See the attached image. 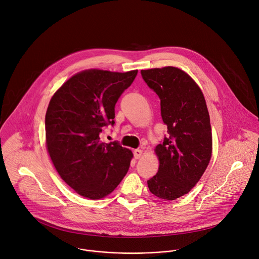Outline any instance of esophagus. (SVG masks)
I'll use <instances>...</instances> for the list:
<instances>
[{
  "label": "esophagus",
  "mask_w": 259,
  "mask_h": 259,
  "mask_svg": "<svg viewBox=\"0 0 259 259\" xmlns=\"http://www.w3.org/2000/svg\"><path fill=\"white\" fill-rule=\"evenodd\" d=\"M142 154H143V151L141 149H135L134 150V156H135L136 160H139V158L142 156Z\"/></svg>",
  "instance_id": "34e87169"
}]
</instances>
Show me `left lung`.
Returning <instances> with one entry per match:
<instances>
[{
    "label": "left lung",
    "instance_id": "8db88e82",
    "mask_svg": "<svg viewBox=\"0 0 259 259\" xmlns=\"http://www.w3.org/2000/svg\"><path fill=\"white\" fill-rule=\"evenodd\" d=\"M147 86L161 101L168 136L155 147L157 173L147 181L149 191L164 200H175L199 182L211 157L212 138L204 96L194 79L168 66L141 70Z\"/></svg>",
    "mask_w": 259,
    "mask_h": 259
}]
</instances>
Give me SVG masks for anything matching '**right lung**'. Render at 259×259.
<instances>
[{"label": "right lung", "instance_id": "add662e5", "mask_svg": "<svg viewBox=\"0 0 259 259\" xmlns=\"http://www.w3.org/2000/svg\"><path fill=\"white\" fill-rule=\"evenodd\" d=\"M138 70L90 69L71 76L52 97L46 115L47 147L62 180L77 194L103 198L128 171L133 153L118 142L101 141L115 124V105Z\"/></svg>", "mask_w": 259, "mask_h": 259}]
</instances>
